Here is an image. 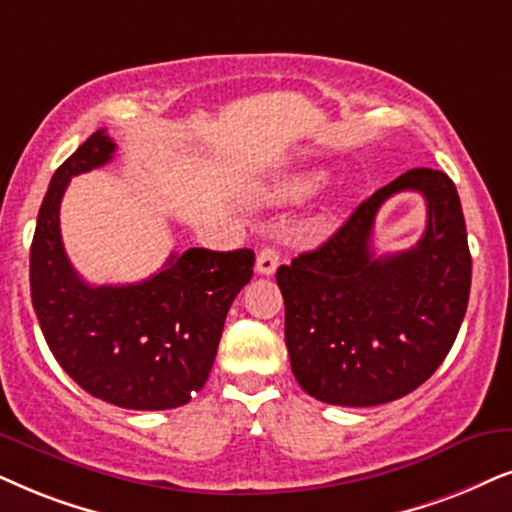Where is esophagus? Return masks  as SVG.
<instances>
[{
  "label": "esophagus",
  "mask_w": 512,
  "mask_h": 512,
  "mask_svg": "<svg viewBox=\"0 0 512 512\" xmlns=\"http://www.w3.org/2000/svg\"><path fill=\"white\" fill-rule=\"evenodd\" d=\"M278 262H281V255H278L276 248H262L260 255H257L255 271L262 276H271L276 271Z\"/></svg>",
  "instance_id": "obj_1"
}]
</instances>
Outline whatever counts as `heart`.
Returning a JSON list of instances; mask_svg holds the SVG:
<instances>
[{
    "label": "heart",
    "instance_id": "heart-1",
    "mask_svg": "<svg viewBox=\"0 0 512 512\" xmlns=\"http://www.w3.org/2000/svg\"><path fill=\"white\" fill-rule=\"evenodd\" d=\"M328 181V174L323 172H297L286 174L271 181L262 191V200L269 205H295L304 203L307 198L316 196Z\"/></svg>",
    "mask_w": 512,
    "mask_h": 512
}]
</instances>
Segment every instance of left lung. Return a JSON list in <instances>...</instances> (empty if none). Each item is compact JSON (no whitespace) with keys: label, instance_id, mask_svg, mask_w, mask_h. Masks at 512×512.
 Returning a JSON list of instances; mask_svg holds the SVG:
<instances>
[{"label":"left lung","instance_id":"left-lung-1","mask_svg":"<svg viewBox=\"0 0 512 512\" xmlns=\"http://www.w3.org/2000/svg\"><path fill=\"white\" fill-rule=\"evenodd\" d=\"M401 190H418L429 203L426 234L411 251L375 258L374 215ZM470 278L454 181L430 167L404 172L326 243L276 269L295 380L309 397L335 406H378L413 392L454 345Z\"/></svg>","mask_w":512,"mask_h":512}]
</instances>
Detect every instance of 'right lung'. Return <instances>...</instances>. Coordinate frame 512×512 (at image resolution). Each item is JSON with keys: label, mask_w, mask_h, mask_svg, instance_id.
I'll use <instances>...</instances> for the list:
<instances>
[{"label": "right lung", "mask_w": 512, "mask_h": 512, "mask_svg": "<svg viewBox=\"0 0 512 512\" xmlns=\"http://www.w3.org/2000/svg\"><path fill=\"white\" fill-rule=\"evenodd\" d=\"M113 153L99 129L51 177L30 245L32 307L51 354L84 392L122 409H177L208 380L255 252L189 248L141 283L89 286L63 250L58 210L68 181Z\"/></svg>", "instance_id": "right-lung-1"}]
</instances>
